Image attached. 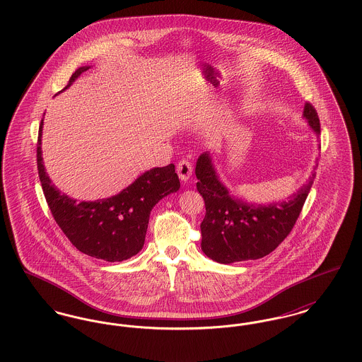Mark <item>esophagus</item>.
<instances>
[{
    "label": "esophagus",
    "instance_id": "esophagus-1",
    "mask_svg": "<svg viewBox=\"0 0 362 362\" xmlns=\"http://www.w3.org/2000/svg\"><path fill=\"white\" fill-rule=\"evenodd\" d=\"M176 171H177L179 179L182 182H187L189 176H191V173H192V165H191L189 160H180L177 163V165H176Z\"/></svg>",
    "mask_w": 362,
    "mask_h": 362
}]
</instances>
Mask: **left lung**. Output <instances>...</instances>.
Returning a JSON list of instances; mask_svg holds the SVG:
<instances>
[{
	"instance_id": "1",
	"label": "left lung",
	"mask_w": 362,
	"mask_h": 362,
	"mask_svg": "<svg viewBox=\"0 0 362 362\" xmlns=\"http://www.w3.org/2000/svg\"><path fill=\"white\" fill-rule=\"evenodd\" d=\"M303 117L319 136L320 122L312 104L305 103ZM195 175L197 189L206 206L201 248L209 258L229 264L263 258L276 250L296 224L316 173L286 199L266 205L235 197L220 180L210 152L198 157Z\"/></svg>"
}]
</instances>
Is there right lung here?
Segmentation results:
<instances>
[{
  "label": "right lung",
  "instance_id": "1",
  "mask_svg": "<svg viewBox=\"0 0 362 362\" xmlns=\"http://www.w3.org/2000/svg\"><path fill=\"white\" fill-rule=\"evenodd\" d=\"M89 68L76 70L62 90ZM42 130L43 119L36 148L39 179L52 217L70 243L83 254L107 262H122L137 255L145 243L152 209L160 199L180 189L175 165L152 168L110 198L78 202L57 189L46 173L42 157Z\"/></svg>",
  "mask_w": 362,
  "mask_h": 362
}]
</instances>
